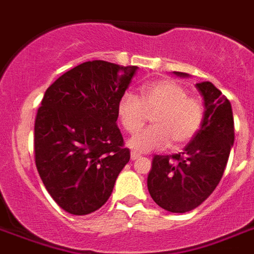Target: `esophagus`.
Wrapping results in <instances>:
<instances>
[{
    "mask_svg": "<svg viewBox=\"0 0 254 254\" xmlns=\"http://www.w3.org/2000/svg\"><path fill=\"white\" fill-rule=\"evenodd\" d=\"M130 157H131V159L134 161V159H138L139 157H141V155H139L138 153H135V151H131V153H130Z\"/></svg>",
    "mask_w": 254,
    "mask_h": 254,
    "instance_id": "esophagus-1",
    "label": "esophagus"
}]
</instances>
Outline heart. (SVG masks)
Masks as SVG:
<instances>
[{
  "label": "heart",
  "instance_id": "b5f03b06",
  "mask_svg": "<svg viewBox=\"0 0 254 254\" xmlns=\"http://www.w3.org/2000/svg\"><path fill=\"white\" fill-rule=\"evenodd\" d=\"M151 115L153 127L135 134L129 146L135 153L182 147L200 130L204 107L200 100L189 97V92L178 81L161 79L145 83L139 99L130 92L124 93L117 104V116L129 133H137Z\"/></svg>",
  "mask_w": 254,
  "mask_h": 254
}]
</instances>
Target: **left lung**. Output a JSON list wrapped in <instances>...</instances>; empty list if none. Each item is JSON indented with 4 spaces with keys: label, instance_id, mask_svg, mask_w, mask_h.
Masks as SVG:
<instances>
[{
    "label": "left lung",
    "instance_id": "left-lung-1",
    "mask_svg": "<svg viewBox=\"0 0 254 254\" xmlns=\"http://www.w3.org/2000/svg\"><path fill=\"white\" fill-rule=\"evenodd\" d=\"M179 77L189 73L174 72ZM204 107L200 130L182 153L154 155L147 175L153 200L169 212L183 213L200 205L219 185L235 142L232 105L212 83H197Z\"/></svg>",
    "mask_w": 254,
    "mask_h": 254
}]
</instances>
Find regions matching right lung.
<instances>
[{
    "label": "right lung",
    "instance_id": "1",
    "mask_svg": "<svg viewBox=\"0 0 254 254\" xmlns=\"http://www.w3.org/2000/svg\"><path fill=\"white\" fill-rule=\"evenodd\" d=\"M137 69L85 62L43 96L34 127L35 163L46 190L68 213L103 207L130 159L117 127V104Z\"/></svg>",
    "mask_w": 254,
    "mask_h": 254
}]
</instances>
